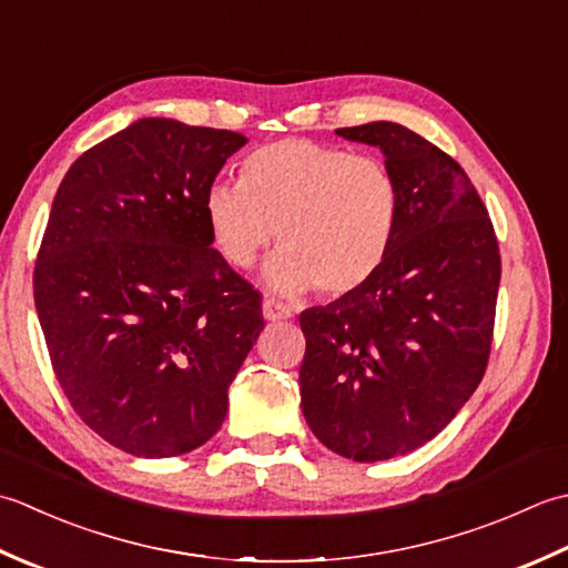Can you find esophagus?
I'll return each mask as SVG.
<instances>
[{
  "label": "esophagus",
  "instance_id": "esophagus-1",
  "mask_svg": "<svg viewBox=\"0 0 568 568\" xmlns=\"http://www.w3.org/2000/svg\"><path fill=\"white\" fill-rule=\"evenodd\" d=\"M262 314H264V318H267V321H286V318L294 316V311H292V306L282 304V301L267 298L262 304Z\"/></svg>",
  "mask_w": 568,
  "mask_h": 568
}]
</instances>
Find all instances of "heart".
<instances>
[{"label":"heart","mask_w":568,"mask_h":568,"mask_svg":"<svg viewBox=\"0 0 568 568\" xmlns=\"http://www.w3.org/2000/svg\"><path fill=\"white\" fill-rule=\"evenodd\" d=\"M205 220L230 267H252L276 230L282 250L264 272L274 292L316 286L338 298L365 286L385 262L397 233L399 186L377 156L280 139L254 149L235 186L207 189Z\"/></svg>","instance_id":"obj_1"}]
</instances>
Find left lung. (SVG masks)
Masks as SVG:
<instances>
[{
	"instance_id": "8db88e82",
	"label": "left lung",
	"mask_w": 568,
	"mask_h": 568,
	"mask_svg": "<svg viewBox=\"0 0 568 568\" xmlns=\"http://www.w3.org/2000/svg\"><path fill=\"white\" fill-rule=\"evenodd\" d=\"M335 134L382 149L399 220L373 280L298 316L301 409L323 446L373 463L432 442L480 385L500 250L476 186L442 149L397 122Z\"/></svg>"
}]
</instances>
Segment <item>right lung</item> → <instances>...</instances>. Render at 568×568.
<instances>
[{"label": "right lung", "mask_w": 568, "mask_h": 568, "mask_svg": "<svg viewBox=\"0 0 568 568\" xmlns=\"http://www.w3.org/2000/svg\"><path fill=\"white\" fill-rule=\"evenodd\" d=\"M247 139L144 118L95 144L55 191L33 298L58 385L124 454L181 456L227 414L264 328L262 296L220 257L205 193Z\"/></svg>", "instance_id": "add662e5"}]
</instances>
